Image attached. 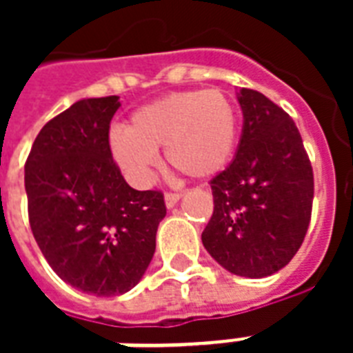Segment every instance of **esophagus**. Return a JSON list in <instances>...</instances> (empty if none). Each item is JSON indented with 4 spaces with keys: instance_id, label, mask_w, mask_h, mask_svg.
Listing matches in <instances>:
<instances>
[{
    "instance_id": "obj_1",
    "label": "esophagus",
    "mask_w": 353,
    "mask_h": 353,
    "mask_svg": "<svg viewBox=\"0 0 353 353\" xmlns=\"http://www.w3.org/2000/svg\"><path fill=\"white\" fill-rule=\"evenodd\" d=\"M179 199H181V194H177V192H166L165 194V203L168 209H172V207H174V205H176Z\"/></svg>"
}]
</instances>
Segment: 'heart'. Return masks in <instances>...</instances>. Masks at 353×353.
<instances>
[{
	"mask_svg": "<svg viewBox=\"0 0 353 353\" xmlns=\"http://www.w3.org/2000/svg\"><path fill=\"white\" fill-rule=\"evenodd\" d=\"M238 143V113L221 91H179L139 108L126 132L110 135L113 159L128 176L146 183L166 146L168 165L183 176L212 177L231 161Z\"/></svg>",
	"mask_w": 353,
	"mask_h": 353,
	"instance_id": "b5f03b06",
	"label": "heart"
}]
</instances>
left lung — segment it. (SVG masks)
<instances>
[{
    "label": "left lung",
    "instance_id": "obj_1",
    "mask_svg": "<svg viewBox=\"0 0 353 353\" xmlns=\"http://www.w3.org/2000/svg\"><path fill=\"white\" fill-rule=\"evenodd\" d=\"M243 126L232 163L210 181L214 212L201 241L229 273L262 279L301 249L313 170L295 122L254 90L238 91Z\"/></svg>",
    "mask_w": 353,
    "mask_h": 353
}]
</instances>
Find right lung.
Instances as JSON below:
<instances>
[{"label": "right lung", "mask_w": 353, "mask_h": 353, "mask_svg": "<svg viewBox=\"0 0 353 353\" xmlns=\"http://www.w3.org/2000/svg\"><path fill=\"white\" fill-rule=\"evenodd\" d=\"M119 97L82 99L41 128L25 163L34 240L52 271L97 296L130 291L155 252L166 216L159 190L124 181L110 150Z\"/></svg>", "instance_id": "1"}]
</instances>
